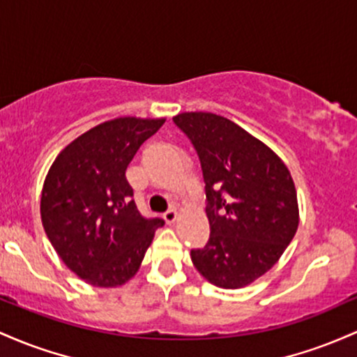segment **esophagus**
Here are the masks:
<instances>
[{
	"mask_svg": "<svg viewBox=\"0 0 357 357\" xmlns=\"http://www.w3.org/2000/svg\"><path fill=\"white\" fill-rule=\"evenodd\" d=\"M177 209H174V207H170V209H167L165 212H163V219H165V221L168 222V224H174L175 221H177Z\"/></svg>",
	"mask_w": 357,
	"mask_h": 357,
	"instance_id": "obj_1",
	"label": "esophagus"
}]
</instances>
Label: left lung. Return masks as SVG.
Segmentation results:
<instances>
[{
    "instance_id": "left-lung-1",
    "label": "left lung",
    "mask_w": 357,
    "mask_h": 357,
    "mask_svg": "<svg viewBox=\"0 0 357 357\" xmlns=\"http://www.w3.org/2000/svg\"><path fill=\"white\" fill-rule=\"evenodd\" d=\"M174 123L202 168L211 236L190 250L194 266L215 287L239 288L278 261L298 227L290 172L265 143L212 113H182Z\"/></svg>"
}]
</instances>
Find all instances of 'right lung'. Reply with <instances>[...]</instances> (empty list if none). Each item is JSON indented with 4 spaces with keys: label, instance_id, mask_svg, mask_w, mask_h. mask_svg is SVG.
<instances>
[{
    "label": "right lung",
    "instance_id": "1",
    "mask_svg": "<svg viewBox=\"0 0 357 357\" xmlns=\"http://www.w3.org/2000/svg\"><path fill=\"white\" fill-rule=\"evenodd\" d=\"M165 119L118 118L79 136L52 163L43 229L62 261L94 287L126 283L165 221L136 207L126 168Z\"/></svg>",
    "mask_w": 357,
    "mask_h": 357
}]
</instances>
